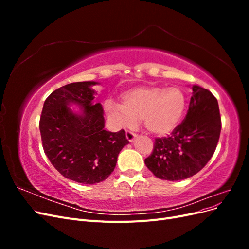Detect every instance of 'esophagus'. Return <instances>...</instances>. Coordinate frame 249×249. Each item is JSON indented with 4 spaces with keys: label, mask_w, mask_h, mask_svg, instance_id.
<instances>
[{
    "label": "esophagus",
    "mask_w": 249,
    "mask_h": 249,
    "mask_svg": "<svg viewBox=\"0 0 249 249\" xmlns=\"http://www.w3.org/2000/svg\"><path fill=\"white\" fill-rule=\"evenodd\" d=\"M125 136H126V139H127V140H129L130 142H133L134 139L137 137V135L135 134V133H133V132H131V131H126Z\"/></svg>",
    "instance_id": "1"
}]
</instances>
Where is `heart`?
Returning <instances> with one entry per match:
<instances>
[{
	"label": "heart",
	"instance_id": "1",
	"mask_svg": "<svg viewBox=\"0 0 249 249\" xmlns=\"http://www.w3.org/2000/svg\"><path fill=\"white\" fill-rule=\"evenodd\" d=\"M123 104L105 102V111L118 127H127L142 119L145 129L157 135L172 132L186 109V97L178 87L141 86L126 90Z\"/></svg>",
	"mask_w": 249,
	"mask_h": 249
}]
</instances>
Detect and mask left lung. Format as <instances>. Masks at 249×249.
Listing matches in <instances>:
<instances>
[{"label":"left lung","mask_w":249,"mask_h":249,"mask_svg":"<svg viewBox=\"0 0 249 249\" xmlns=\"http://www.w3.org/2000/svg\"><path fill=\"white\" fill-rule=\"evenodd\" d=\"M185 119L171 135L156 138L146 167L161 179L180 180L196 175L212 158L221 131L216 97L208 89L192 86Z\"/></svg>","instance_id":"left-lung-1"}]
</instances>
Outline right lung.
<instances>
[{
  "instance_id": "1",
  "label": "right lung",
  "mask_w": 249,
  "mask_h": 249,
  "mask_svg": "<svg viewBox=\"0 0 249 249\" xmlns=\"http://www.w3.org/2000/svg\"><path fill=\"white\" fill-rule=\"evenodd\" d=\"M95 84L77 82L56 89L44 102L39 120L42 147L53 166L66 178L86 185L106 179L129 143L124 130L104 129L102 105L92 103ZM71 104H78L79 111Z\"/></svg>"
}]
</instances>
